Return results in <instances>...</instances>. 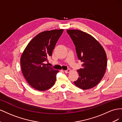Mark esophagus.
Returning a JSON list of instances; mask_svg holds the SVG:
<instances>
[{"label": "esophagus", "mask_w": 122, "mask_h": 122, "mask_svg": "<svg viewBox=\"0 0 122 122\" xmlns=\"http://www.w3.org/2000/svg\"><path fill=\"white\" fill-rule=\"evenodd\" d=\"M64 72L65 73H69L71 72V69H68L67 70H66V71H64Z\"/></svg>", "instance_id": "obj_1"}]
</instances>
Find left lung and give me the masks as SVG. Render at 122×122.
Listing matches in <instances>:
<instances>
[{"mask_svg":"<svg viewBox=\"0 0 122 122\" xmlns=\"http://www.w3.org/2000/svg\"><path fill=\"white\" fill-rule=\"evenodd\" d=\"M67 33L76 46L78 59L83 62L77 71L79 77L74 82L79 88L86 90L96 86L105 74L107 56L103 46L92 35L78 30H68Z\"/></svg>","mask_w":122,"mask_h":122,"instance_id":"obj_1","label":"left lung"}]
</instances>
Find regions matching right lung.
<instances>
[{"instance_id":"1","label":"right lung","mask_w":122,"mask_h":122,"mask_svg":"<svg viewBox=\"0 0 122 122\" xmlns=\"http://www.w3.org/2000/svg\"><path fill=\"white\" fill-rule=\"evenodd\" d=\"M63 29L46 30L38 34L27 44L21 55L20 64L24 77L29 85L39 91L51 88L58 70L45 63L51 57Z\"/></svg>"}]
</instances>
